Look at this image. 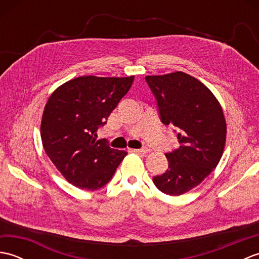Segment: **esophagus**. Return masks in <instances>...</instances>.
Instances as JSON below:
<instances>
[{"label": "esophagus", "mask_w": 259, "mask_h": 259, "mask_svg": "<svg viewBox=\"0 0 259 259\" xmlns=\"http://www.w3.org/2000/svg\"><path fill=\"white\" fill-rule=\"evenodd\" d=\"M134 151L138 152V153H147L148 151H149V149H148L147 147H142V148H140V149H135Z\"/></svg>", "instance_id": "esophagus-1"}]
</instances>
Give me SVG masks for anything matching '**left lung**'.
Returning <instances> with one entry per match:
<instances>
[{
  "label": "left lung",
  "mask_w": 259,
  "mask_h": 259,
  "mask_svg": "<svg viewBox=\"0 0 259 259\" xmlns=\"http://www.w3.org/2000/svg\"><path fill=\"white\" fill-rule=\"evenodd\" d=\"M145 79L157 100L159 118L175 126L179 142L177 149L164 153L168 169L153 177V184L166 195H183L199 185L221 160L226 142L223 109L205 84L181 71Z\"/></svg>",
  "instance_id": "8db88e82"
}]
</instances>
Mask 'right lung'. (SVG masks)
Wrapping results in <instances>:
<instances>
[{"mask_svg":"<svg viewBox=\"0 0 259 259\" xmlns=\"http://www.w3.org/2000/svg\"><path fill=\"white\" fill-rule=\"evenodd\" d=\"M134 79L79 76L49 98L41 122L43 148L63 177L80 189L106 186L126 156L104 139L97 140V130L106 124Z\"/></svg>","mask_w":259,"mask_h":259,"instance_id":"add662e5","label":"right lung"}]
</instances>
